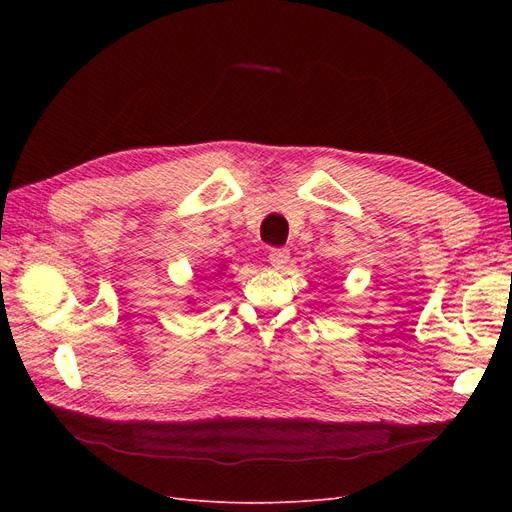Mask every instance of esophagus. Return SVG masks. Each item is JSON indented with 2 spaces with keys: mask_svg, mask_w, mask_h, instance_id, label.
Returning a JSON list of instances; mask_svg holds the SVG:
<instances>
[{
  "mask_svg": "<svg viewBox=\"0 0 512 512\" xmlns=\"http://www.w3.org/2000/svg\"><path fill=\"white\" fill-rule=\"evenodd\" d=\"M290 260V250H286V247H273V250H269V262L273 269H284L288 265Z\"/></svg>",
  "mask_w": 512,
  "mask_h": 512,
  "instance_id": "34e87169",
  "label": "esophagus"
}]
</instances>
